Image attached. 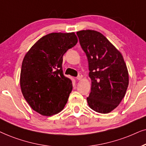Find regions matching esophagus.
I'll use <instances>...</instances> for the list:
<instances>
[{"instance_id": "1", "label": "esophagus", "mask_w": 146, "mask_h": 146, "mask_svg": "<svg viewBox=\"0 0 146 146\" xmlns=\"http://www.w3.org/2000/svg\"><path fill=\"white\" fill-rule=\"evenodd\" d=\"M82 78H83V75H81V74H79L78 76L77 77V80H81V79H82Z\"/></svg>"}]
</instances>
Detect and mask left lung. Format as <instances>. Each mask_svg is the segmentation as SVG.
Instances as JSON below:
<instances>
[{
    "label": "left lung",
    "mask_w": 146,
    "mask_h": 146,
    "mask_svg": "<svg viewBox=\"0 0 146 146\" xmlns=\"http://www.w3.org/2000/svg\"><path fill=\"white\" fill-rule=\"evenodd\" d=\"M89 63L91 88L87 101L89 108L108 113L119 106L129 84L127 66L121 53L98 31L77 32Z\"/></svg>",
    "instance_id": "obj_1"
}]
</instances>
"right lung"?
<instances>
[{"instance_id": "right-lung-1", "label": "right lung", "mask_w": 146, "mask_h": 146, "mask_svg": "<svg viewBox=\"0 0 146 146\" xmlns=\"http://www.w3.org/2000/svg\"><path fill=\"white\" fill-rule=\"evenodd\" d=\"M77 41L75 33H53L38 40L25 55L21 91L31 108L40 115L57 114L67 104L73 85L63 75V56Z\"/></svg>"}]
</instances>
